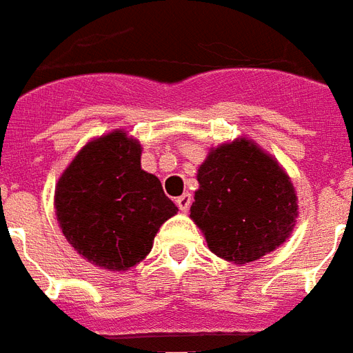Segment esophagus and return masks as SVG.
<instances>
[{"label": "esophagus", "mask_w": 353, "mask_h": 353, "mask_svg": "<svg viewBox=\"0 0 353 353\" xmlns=\"http://www.w3.org/2000/svg\"><path fill=\"white\" fill-rule=\"evenodd\" d=\"M191 202H193V196H191L190 193H184L182 196H179V199H176V205H179V210L184 211V213L191 208Z\"/></svg>", "instance_id": "esophagus-1"}]
</instances>
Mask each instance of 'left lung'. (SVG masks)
Returning <instances> with one entry per match:
<instances>
[{"mask_svg": "<svg viewBox=\"0 0 353 353\" xmlns=\"http://www.w3.org/2000/svg\"><path fill=\"white\" fill-rule=\"evenodd\" d=\"M191 219L215 255L236 264L273 252L292 233L297 196L288 174L250 140L213 149L200 165Z\"/></svg>", "mask_w": 353, "mask_h": 353, "instance_id": "1", "label": "left lung"}]
</instances>
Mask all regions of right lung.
Here are the masks:
<instances>
[{
  "label": "right lung",
  "mask_w": 353,
  "mask_h": 353,
  "mask_svg": "<svg viewBox=\"0 0 353 353\" xmlns=\"http://www.w3.org/2000/svg\"><path fill=\"white\" fill-rule=\"evenodd\" d=\"M140 143L123 131L89 142L56 185V216L76 252L105 270L145 259L157 231L179 211L160 180L140 168Z\"/></svg>",
  "instance_id": "right-lung-1"
}]
</instances>
